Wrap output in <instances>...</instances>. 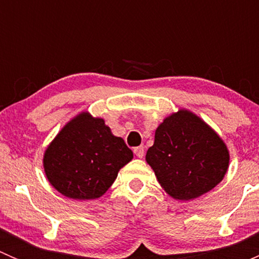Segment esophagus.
I'll return each mask as SVG.
<instances>
[{
    "instance_id": "esophagus-1",
    "label": "esophagus",
    "mask_w": 259,
    "mask_h": 259,
    "mask_svg": "<svg viewBox=\"0 0 259 259\" xmlns=\"http://www.w3.org/2000/svg\"><path fill=\"white\" fill-rule=\"evenodd\" d=\"M134 154L138 156V158H143L144 156V146H137L134 148Z\"/></svg>"
}]
</instances>
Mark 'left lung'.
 <instances>
[{
  "label": "left lung",
  "instance_id": "1",
  "mask_svg": "<svg viewBox=\"0 0 259 259\" xmlns=\"http://www.w3.org/2000/svg\"><path fill=\"white\" fill-rule=\"evenodd\" d=\"M145 160L159 184L177 200H190L218 185L229 166L222 138L194 113L180 109L155 130Z\"/></svg>",
  "mask_w": 259,
  "mask_h": 259
}]
</instances>
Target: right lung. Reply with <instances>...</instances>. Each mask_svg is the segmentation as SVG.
<instances>
[{"instance_id":"1","label":"right lung","mask_w":259,"mask_h":259,"mask_svg":"<svg viewBox=\"0 0 259 259\" xmlns=\"http://www.w3.org/2000/svg\"><path fill=\"white\" fill-rule=\"evenodd\" d=\"M133 159L124 140L115 137L101 117L83 111L70 120L44 154L50 184L71 199L105 194L117 173Z\"/></svg>"}]
</instances>
